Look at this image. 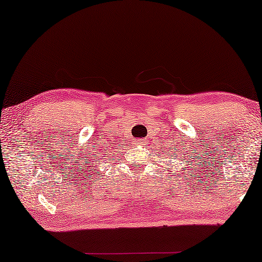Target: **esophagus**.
<instances>
[{"label":"esophagus","instance_id":"obj_1","mask_svg":"<svg viewBox=\"0 0 262 262\" xmlns=\"http://www.w3.org/2000/svg\"><path fill=\"white\" fill-rule=\"evenodd\" d=\"M135 144H138V145H144V144H145V141H144V139H137V141L135 142Z\"/></svg>","mask_w":262,"mask_h":262}]
</instances>
